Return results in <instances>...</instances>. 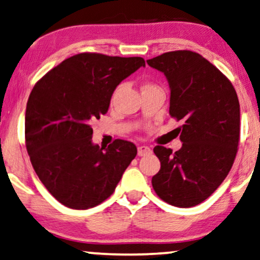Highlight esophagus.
<instances>
[{
	"label": "esophagus",
	"instance_id": "obj_1",
	"mask_svg": "<svg viewBox=\"0 0 260 260\" xmlns=\"http://www.w3.org/2000/svg\"><path fill=\"white\" fill-rule=\"evenodd\" d=\"M138 156H146V155H149L151 153V149L147 146H140L137 149Z\"/></svg>",
	"mask_w": 260,
	"mask_h": 260
}]
</instances>
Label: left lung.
<instances>
[{"mask_svg": "<svg viewBox=\"0 0 260 260\" xmlns=\"http://www.w3.org/2000/svg\"><path fill=\"white\" fill-rule=\"evenodd\" d=\"M147 63L166 76L170 114L183 124L175 129L183 142L179 150L154 148L161 168L151 184L168 204L194 207L214 193L233 166L240 136L237 92L200 53L166 52Z\"/></svg>", "mask_w": 260, "mask_h": 260, "instance_id": "left-lung-1", "label": "left lung"}]
</instances>
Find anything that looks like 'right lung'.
Returning a JSON list of instances; mask_svg holds the SVG:
<instances>
[{"instance_id":"obj_1","label":"right lung","mask_w":260,"mask_h":260,"mask_svg":"<svg viewBox=\"0 0 260 260\" xmlns=\"http://www.w3.org/2000/svg\"><path fill=\"white\" fill-rule=\"evenodd\" d=\"M146 66L141 57L79 53L33 87L26 106L27 153L48 191L66 207L85 210L113 193L137 154L134 143L92 142L93 120L109 111L117 86Z\"/></svg>"}]
</instances>
